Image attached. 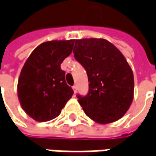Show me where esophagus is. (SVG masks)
Returning <instances> with one entry per match:
<instances>
[{
    "instance_id": "1",
    "label": "esophagus",
    "mask_w": 156,
    "mask_h": 156,
    "mask_svg": "<svg viewBox=\"0 0 156 156\" xmlns=\"http://www.w3.org/2000/svg\"><path fill=\"white\" fill-rule=\"evenodd\" d=\"M73 90H74V93L77 92V86H76V85H74V86H73Z\"/></svg>"
}]
</instances>
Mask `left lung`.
<instances>
[{"instance_id": "1", "label": "left lung", "mask_w": 156, "mask_h": 156, "mask_svg": "<svg viewBox=\"0 0 156 156\" xmlns=\"http://www.w3.org/2000/svg\"><path fill=\"white\" fill-rule=\"evenodd\" d=\"M75 59L85 68L89 93L77 95L85 114L98 124L121 119L133 99L132 68L121 51L104 38L74 39Z\"/></svg>"}]
</instances>
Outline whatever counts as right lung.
<instances>
[{
    "label": "right lung",
    "mask_w": 156,
    "mask_h": 156,
    "mask_svg": "<svg viewBox=\"0 0 156 156\" xmlns=\"http://www.w3.org/2000/svg\"><path fill=\"white\" fill-rule=\"evenodd\" d=\"M74 39L52 40L39 44L22 68L17 94L23 110L34 120L58 117L74 90L66 84L60 64L70 55Z\"/></svg>",
    "instance_id": "obj_1"
}]
</instances>
